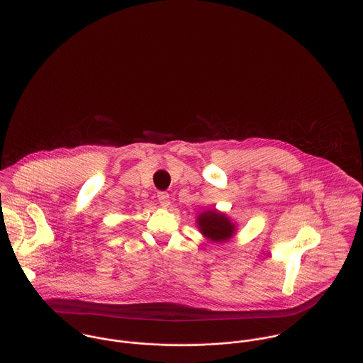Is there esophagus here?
Segmentation results:
<instances>
[{
	"label": "esophagus",
	"instance_id": "esophagus-1",
	"mask_svg": "<svg viewBox=\"0 0 363 363\" xmlns=\"http://www.w3.org/2000/svg\"><path fill=\"white\" fill-rule=\"evenodd\" d=\"M157 198H158V202L162 208H167L169 205V195L167 192H158Z\"/></svg>",
	"mask_w": 363,
	"mask_h": 363
}]
</instances>
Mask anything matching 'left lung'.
<instances>
[{
  "label": "left lung",
  "instance_id": "obj_1",
  "mask_svg": "<svg viewBox=\"0 0 363 363\" xmlns=\"http://www.w3.org/2000/svg\"><path fill=\"white\" fill-rule=\"evenodd\" d=\"M196 225L201 233L215 243L229 240L236 230L235 223L225 213L215 209L202 212L196 218Z\"/></svg>",
  "mask_w": 363,
  "mask_h": 363
}]
</instances>
